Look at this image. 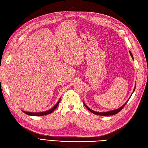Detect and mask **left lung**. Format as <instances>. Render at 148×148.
Segmentation results:
<instances>
[{
	"label": "left lung",
	"instance_id": "8db88e82",
	"mask_svg": "<svg viewBox=\"0 0 148 148\" xmlns=\"http://www.w3.org/2000/svg\"><path fill=\"white\" fill-rule=\"evenodd\" d=\"M130 55H131V56H132V57L133 58V55H132V52H131V51H130ZM135 88H134V90H133V92H134V91H135ZM128 101L125 103V104L122 106V107H120V108H119V109H115V110H111V111H109V112H96V111H94V110H91V109H89V107L84 104V102H83L84 103V106L86 107V109L89 110V111H90L91 112H92V114H96V115H103V116H106V115H115V114H117L118 112H119L122 110L123 108V107L126 105V104L127 103V102H128Z\"/></svg>",
	"mask_w": 148,
	"mask_h": 148
}]
</instances>
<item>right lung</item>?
<instances>
[{
    "instance_id": "add662e5",
    "label": "right lung",
    "mask_w": 148,
    "mask_h": 148,
    "mask_svg": "<svg viewBox=\"0 0 148 148\" xmlns=\"http://www.w3.org/2000/svg\"><path fill=\"white\" fill-rule=\"evenodd\" d=\"M60 101V99L57 102V104L52 107V108L45 112H25V111H23V112L26 114H27L28 115H32V116H42V115H47L53 112V110L57 108V107L58 106V105H59Z\"/></svg>"
}]
</instances>
